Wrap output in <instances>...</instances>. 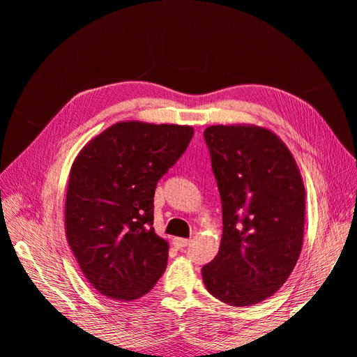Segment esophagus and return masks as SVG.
Masks as SVG:
<instances>
[{"label":"esophagus","instance_id":"34e87169","mask_svg":"<svg viewBox=\"0 0 357 357\" xmlns=\"http://www.w3.org/2000/svg\"><path fill=\"white\" fill-rule=\"evenodd\" d=\"M174 244H176V247L183 248V247H188V245L190 244V240H186V238H174Z\"/></svg>","mask_w":357,"mask_h":357}]
</instances>
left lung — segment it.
Returning a JSON list of instances; mask_svg holds the SVG:
<instances>
[{
	"label": "left lung",
	"mask_w": 357,
	"mask_h": 357,
	"mask_svg": "<svg viewBox=\"0 0 357 357\" xmlns=\"http://www.w3.org/2000/svg\"><path fill=\"white\" fill-rule=\"evenodd\" d=\"M222 199L219 253L202 266L210 294L234 307L273 296L298 262L305 188L286 144L265 128L215 125L204 131Z\"/></svg>",
	"instance_id": "1"
}]
</instances>
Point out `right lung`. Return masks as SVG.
<instances>
[{"mask_svg": "<svg viewBox=\"0 0 357 357\" xmlns=\"http://www.w3.org/2000/svg\"><path fill=\"white\" fill-rule=\"evenodd\" d=\"M192 137V126L119 122L75 158L67 240L84 277L104 296L138 299L164 274L168 243L153 229L155 189Z\"/></svg>", "mask_w": 357, "mask_h": 357, "instance_id": "add662e5", "label": "right lung"}]
</instances>
